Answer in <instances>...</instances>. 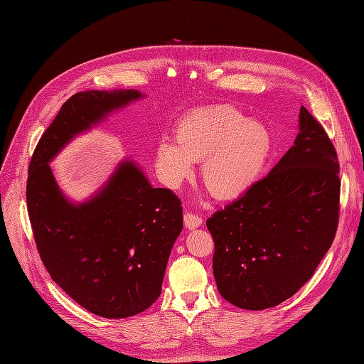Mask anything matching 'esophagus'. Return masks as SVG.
Returning a JSON list of instances; mask_svg holds the SVG:
<instances>
[{
  "instance_id": "1",
  "label": "esophagus",
  "mask_w": 364,
  "mask_h": 364,
  "mask_svg": "<svg viewBox=\"0 0 364 364\" xmlns=\"http://www.w3.org/2000/svg\"><path fill=\"white\" fill-rule=\"evenodd\" d=\"M184 225H186V228H188V230H195V228L202 225V218L195 214L187 213L184 215Z\"/></svg>"
}]
</instances>
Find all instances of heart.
Returning a JSON list of instances; mask_svg holds the SVG:
<instances>
[{"label":"heart","mask_w":364,"mask_h":364,"mask_svg":"<svg viewBox=\"0 0 364 364\" xmlns=\"http://www.w3.org/2000/svg\"><path fill=\"white\" fill-rule=\"evenodd\" d=\"M176 143L162 140L155 150L161 180L177 188L200 162V178L218 199H235L261 178L272 155L273 137L261 121L243 118L228 105L188 110L177 122Z\"/></svg>","instance_id":"1"}]
</instances>
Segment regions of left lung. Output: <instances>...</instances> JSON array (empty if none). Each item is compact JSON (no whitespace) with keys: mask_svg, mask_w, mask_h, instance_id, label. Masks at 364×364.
<instances>
[{"mask_svg":"<svg viewBox=\"0 0 364 364\" xmlns=\"http://www.w3.org/2000/svg\"><path fill=\"white\" fill-rule=\"evenodd\" d=\"M339 188L335 147L301 106L294 146L269 176L206 220L221 296L243 310H265L295 295L335 239Z\"/></svg>","mask_w":364,"mask_h":364,"instance_id":"8db88e82","label":"left lung"}]
</instances>
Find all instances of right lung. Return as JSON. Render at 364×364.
<instances>
[{
    "label": "right lung",
    "instance_id": "right-lung-1",
    "mask_svg": "<svg viewBox=\"0 0 364 364\" xmlns=\"http://www.w3.org/2000/svg\"><path fill=\"white\" fill-rule=\"evenodd\" d=\"M144 97L139 90L73 94L29 165L28 213L46 269L81 307L105 318L136 316L159 298L171 250L183 230L181 202L169 188L153 187L128 158L88 199L73 202L50 164L80 134Z\"/></svg>",
    "mask_w": 364,
    "mask_h": 364
}]
</instances>
